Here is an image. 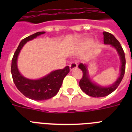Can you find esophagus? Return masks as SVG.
I'll list each match as a JSON object with an SVG mask.
<instances>
[{"mask_svg":"<svg viewBox=\"0 0 132 132\" xmlns=\"http://www.w3.org/2000/svg\"><path fill=\"white\" fill-rule=\"evenodd\" d=\"M77 66H78V65H77V62H71L70 64V70H74L75 68H77Z\"/></svg>","mask_w":132,"mask_h":132,"instance_id":"esophagus-1","label":"esophagus"}]
</instances>
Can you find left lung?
<instances>
[{
  "mask_svg": "<svg viewBox=\"0 0 132 132\" xmlns=\"http://www.w3.org/2000/svg\"><path fill=\"white\" fill-rule=\"evenodd\" d=\"M103 42L105 44H111L117 49L119 53L120 58L121 61V75L119 76L117 81L112 86L104 87L98 86L97 85L94 84L91 81L88 75V70H87V66L85 64H79V68L82 70L83 76L82 78L79 81V86L81 89L83 90V92L90 96L93 97H103L105 96L111 94L112 92L114 91L121 82L123 79L124 74L125 71V53L123 51V48L121 46L120 42L117 40V38L113 36L112 34L108 32L104 31L103 33Z\"/></svg>",
  "mask_w": 132,
  "mask_h": 132,
  "instance_id": "left-lung-1",
  "label": "left lung"
}]
</instances>
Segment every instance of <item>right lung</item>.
I'll list each match as a JSON object with an SVG mask.
<instances>
[{"label": "right lung", "mask_w": 132, "mask_h": 132, "mask_svg": "<svg viewBox=\"0 0 132 132\" xmlns=\"http://www.w3.org/2000/svg\"><path fill=\"white\" fill-rule=\"evenodd\" d=\"M44 34V31L37 32L23 39L18 46L11 60V75L15 86L24 96L36 101L46 100L55 96L62 86L64 77L70 72V68L67 66L63 69L53 71L38 80L28 79L20 73L17 68V58L21 48L26 42Z\"/></svg>", "instance_id": "right-lung-1"}]
</instances>
